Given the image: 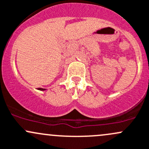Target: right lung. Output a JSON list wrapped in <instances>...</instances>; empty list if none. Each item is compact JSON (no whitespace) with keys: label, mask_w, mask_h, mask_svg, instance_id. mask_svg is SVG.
<instances>
[{"label":"right lung","mask_w":149,"mask_h":149,"mask_svg":"<svg viewBox=\"0 0 149 149\" xmlns=\"http://www.w3.org/2000/svg\"><path fill=\"white\" fill-rule=\"evenodd\" d=\"M38 90H40V91H45V90H46V88H39Z\"/></svg>","instance_id":"1"}]
</instances>
